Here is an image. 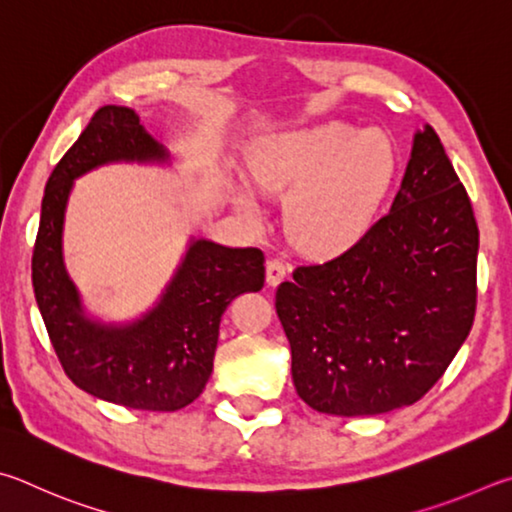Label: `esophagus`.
<instances>
[{
    "mask_svg": "<svg viewBox=\"0 0 512 512\" xmlns=\"http://www.w3.org/2000/svg\"><path fill=\"white\" fill-rule=\"evenodd\" d=\"M285 276H288V265H285L281 258H272V261H267V267H265V279H267V285H279Z\"/></svg>",
    "mask_w": 512,
    "mask_h": 512,
    "instance_id": "esophagus-1",
    "label": "esophagus"
}]
</instances>
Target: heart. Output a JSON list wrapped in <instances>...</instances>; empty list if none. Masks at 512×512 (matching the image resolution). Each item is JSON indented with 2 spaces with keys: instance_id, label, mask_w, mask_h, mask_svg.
Wrapping results in <instances>:
<instances>
[{
  "instance_id": "heart-1",
  "label": "heart",
  "mask_w": 512,
  "mask_h": 512,
  "mask_svg": "<svg viewBox=\"0 0 512 512\" xmlns=\"http://www.w3.org/2000/svg\"><path fill=\"white\" fill-rule=\"evenodd\" d=\"M396 155L380 130L330 121L281 134L251 161V177L263 193H294L292 233L310 251H337L362 236L387 195ZM233 204L249 220L261 209L245 188Z\"/></svg>"
}]
</instances>
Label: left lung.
Instances as JSON below:
<instances>
[{
    "label": "left lung",
    "instance_id": "8db88e82",
    "mask_svg": "<svg viewBox=\"0 0 512 512\" xmlns=\"http://www.w3.org/2000/svg\"><path fill=\"white\" fill-rule=\"evenodd\" d=\"M477 254L470 197L425 125L391 211L276 290L299 398L330 416L387 414L423 398L470 335Z\"/></svg>",
    "mask_w": 512,
    "mask_h": 512
}]
</instances>
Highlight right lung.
Listing matches in <instances>:
<instances>
[{"instance_id": "obj_1", "label": "right lung", "mask_w": 512, "mask_h": 512, "mask_svg": "<svg viewBox=\"0 0 512 512\" xmlns=\"http://www.w3.org/2000/svg\"><path fill=\"white\" fill-rule=\"evenodd\" d=\"M170 164V152L130 107L105 105L58 161L44 188L33 247V292L62 369L92 396L148 411H177L200 396L213 371L220 319L242 292L265 283L256 247L191 238L155 306L132 321L89 317L62 258L74 179L105 164Z\"/></svg>"}]
</instances>
